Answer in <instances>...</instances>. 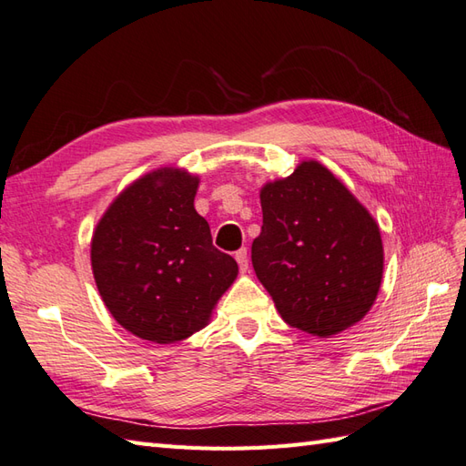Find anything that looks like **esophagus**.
<instances>
[{
  "label": "esophagus",
  "instance_id": "obj_1",
  "mask_svg": "<svg viewBox=\"0 0 466 466\" xmlns=\"http://www.w3.org/2000/svg\"><path fill=\"white\" fill-rule=\"evenodd\" d=\"M236 261H238V266H240V271L246 273L248 271V249L246 248L238 249V252H236Z\"/></svg>",
  "mask_w": 466,
  "mask_h": 466
}]
</instances>
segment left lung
Returning <instances> with one entry per match:
<instances>
[{"instance_id":"1","label":"left lung","mask_w":466,"mask_h":466,"mask_svg":"<svg viewBox=\"0 0 466 466\" xmlns=\"http://www.w3.org/2000/svg\"><path fill=\"white\" fill-rule=\"evenodd\" d=\"M264 226L252 264L285 323L319 339L372 309L384 273L378 222L315 159L259 190Z\"/></svg>"}]
</instances>
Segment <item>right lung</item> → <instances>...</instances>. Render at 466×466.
<instances>
[{
	"label": "right lung",
	"instance_id": "add662e5",
	"mask_svg": "<svg viewBox=\"0 0 466 466\" xmlns=\"http://www.w3.org/2000/svg\"><path fill=\"white\" fill-rule=\"evenodd\" d=\"M200 178L161 167L136 178L102 214L90 261L106 309L141 340L171 344L210 323L238 276L195 210Z\"/></svg>",
	"mask_w": 466,
	"mask_h": 466
}]
</instances>
